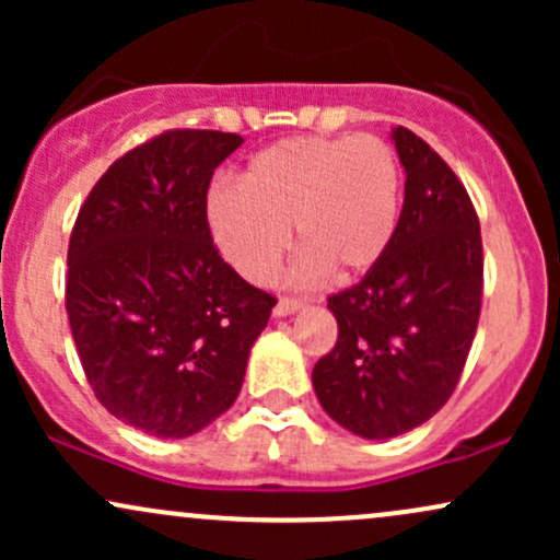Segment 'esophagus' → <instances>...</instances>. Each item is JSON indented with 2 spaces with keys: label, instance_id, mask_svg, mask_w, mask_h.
<instances>
[{
  "label": "esophagus",
  "instance_id": "esophagus-1",
  "mask_svg": "<svg viewBox=\"0 0 560 560\" xmlns=\"http://www.w3.org/2000/svg\"><path fill=\"white\" fill-rule=\"evenodd\" d=\"M302 307L300 300H292V298H281L279 302H276L273 307V318H287V316H294Z\"/></svg>",
  "mask_w": 560,
  "mask_h": 560
}]
</instances>
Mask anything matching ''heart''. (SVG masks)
I'll return each mask as SVG.
<instances>
[{
	"label": "heart",
	"instance_id": "1",
	"mask_svg": "<svg viewBox=\"0 0 560 560\" xmlns=\"http://www.w3.org/2000/svg\"><path fill=\"white\" fill-rule=\"evenodd\" d=\"M210 234L244 279L266 284L292 229L298 276L350 281L387 255L400 221V168L374 137H300L260 150L240 189L210 191Z\"/></svg>",
	"mask_w": 560,
	"mask_h": 560
}]
</instances>
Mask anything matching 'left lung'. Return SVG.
I'll return each mask as SVG.
<instances>
[{
	"label": "left lung",
	"mask_w": 560,
	"mask_h": 560,
	"mask_svg": "<svg viewBox=\"0 0 560 560\" xmlns=\"http://www.w3.org/2000/svg\"><path fill=\"white\" fill-rule=\"evenodd\" d=\"M405 199L387 255L329 298L337 345L313 369L320 408L363 440L421 427L453 395L479 324V218L447 163L392 128Z\"/></svg>",
	"instance_id": "left-lung-1"
}]
</instances>
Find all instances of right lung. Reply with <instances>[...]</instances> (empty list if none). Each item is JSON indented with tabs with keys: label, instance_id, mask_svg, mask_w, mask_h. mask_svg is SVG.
I'll use <instances>...</instances> for the list:
<instances>
[{
	"label": "right lung",
	"instance_id": "obj_1",
	"mask_svg": "<svg viewBox=\"0 0 560 560\" xmlns=\"http://www.w3.org/2000/svg\"><path fill=\"white\" fill-rule=\"evenodd\" d=\"M242 137L165 131L107 168L75 218L66 307L96 400L184 440L240 395L276 300L213 247L208 186Z\"/></svg>",
	"mask_w": 560,
	"mask_h": 560
}]
</instances>
